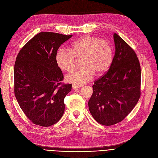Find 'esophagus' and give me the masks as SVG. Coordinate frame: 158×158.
<instances>
[{
    "mask_svg": "<svg viewBox=\"0 0 158 158\" xmlns=\"http://www.w3.org/2000/svg\"><path fill=\"white\" fill-rule=\"evenodd\" d=\"M81 86H80V85H72V88L73 89V90H75V89H77V88H80Z\"/></svg>",
    "mask_w": 158,
    "mask_h": 158,
    "instance_id": "esophagus-1",
    "label": "esophagus"
}]
</instances>
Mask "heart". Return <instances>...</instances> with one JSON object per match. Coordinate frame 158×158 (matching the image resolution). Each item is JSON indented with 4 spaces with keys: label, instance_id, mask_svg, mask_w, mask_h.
<instances>
[{
    "label": "heart",
    "instance_id": "b5f03b06",
    "mask_svg": "<svg viewBox=\"0 0 158 158\" xmlns=\"http://www.w3.org/2000/svg\"><path fill=\"white\" fill-rule=\"evenodd\" d=\"M80 59L81 66L66 75L69 83L81 85L90 81L96 73L106 72L113 60V48L106 40L94 36H85L73 43L69 50L59 49L56 55V61L61 70L71 72Z\"/></svg>",
    "mask_w": 158,
    "mask_h": 158
}]
</instances>
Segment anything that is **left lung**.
<instances>
[{
  "label": "left lung",
  "mask_w": 158,
  "mask_h": 158,
  "mask_svg": "<svg viewBox=\"0 0 158 158\" xmlns=\"http://www.w3.org/2000/svg\"><path fill=\"white\" fill-rule=\"evenodd\" d=\"M115 55L106 73L94 82L88 108L94 119L110 126L124 119L141 95V67L134 50L114 34Z\"/></svg>",
  "instance_id": "1"
}]
</instances>
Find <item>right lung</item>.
<instances>
[{"label":"right lung","instance_id":"1","mask_svg":"<svg viewBox=\"0 0 158 158\" xmlns=\"http://www.w3.org/2000/svg\"><path fill=\"white\" fill-rule=\"evenodd\" d=\"M72 35L40 32L20 50L14 66V92L26 117L42 127L56 124L64 112V99L71 84H62L63 74L56 55Z\"/></svg>","mask_w":158,"mask_h":158}]
</instances>
